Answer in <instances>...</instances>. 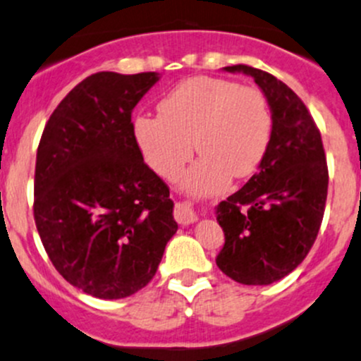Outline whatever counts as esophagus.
Segmentation results:
<instances>
[{
    "label": "esophagus",
    "mask_w": 361,
    "mask_h": 361,
    "mask_svg": "<svg viewBox=\"0 0 361 361\" xmlns=\"http://www.w3.org/2000/svg\"><path fill=\"white\" fill-rule=\"evenodd\" d=\"M174 218L180 225H190V223L197 221V212L193 204L190 202H180L174 207Z\"/></svg>",
    "instance_id": "esophagus-1"
}]
</instances>
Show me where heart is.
Listing matches in <instances>:
<instances>
[{
    "label": "heart",
    "mask_w": 361,
    "mask_h": 361,
    "mask_svg": "<svg viewBox=\"0 0 361 361\" xmlns=\"http://www.w3.org/2000/svg\"><path fill=\"white\" fill-rule=\"evenodd\" d=\"M271 130L270 105L259 90L211 75L185 79L162 98L159 116L142 114L133 121L143 161L166 180L180 174L193 147L200 152L181 180L193 193H218L231 176L256 173L270 147Z\"/></svg>",
    "instance_id": "heart-1"
}]
</instances>
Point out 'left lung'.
Instances as JSON below:
<instances>
[{"mask_svg": "<svg viewBox=\"0 0 361 361\" xmlns=\"http://www.w3.org/2000/svg\"><path fill=\"white\" fill-rule=\"evenodd\" d=\"M250 75L273 117L259 171L216 207L225 245L218 268L244 286H270L302 263L325 211L329 171L313 117L289 86L249 66L223 67Z\"/></svg>", "mask_w": 361, "mask_h": 361, "instance_id": "8db88e82", "label": "left lung"}]
</instances>
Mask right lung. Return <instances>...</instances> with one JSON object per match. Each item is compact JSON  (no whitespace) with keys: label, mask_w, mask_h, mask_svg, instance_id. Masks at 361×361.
<instances>
[{"label":"right lung","mask_w":361,"mask_h":361,"mask_svg":"<svg viewBox=\"0 0 361 361\" xmlns=\"http://www.w3.org/2000/svg\"><path fill=\"white\" fill-rule=\"evenodd\" d=\"M157 72H97L69 91L37 147L34 219L56 271L86 294L123 299L154 279L176 233L169 188L133 136Z\"/></svg>","instance_id":"right-lung-1"}]
</instances>
